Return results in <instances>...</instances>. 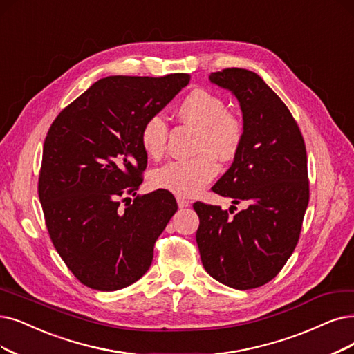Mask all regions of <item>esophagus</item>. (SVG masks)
Returning a JSON list of instances; mask_svg holds the SVG:
<instances>
[{
  "label": "esophagus",
  "instance_id": "esophagus-1",
  "mask_svg": "<svg viewBox=\"0 0 354 354\" xmlns=\"http://www.w3.org/2000/svg\"><path fill=\"white\" fill-rule=\"evenodd\" d=\"M177 205H178L180 209H185V207L190 206V202L186 201V199H183V197H177Z\"/></svg>",
  "mask_w": 354,
  "mask_h": 354
}]
</instances>
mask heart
Masks as SVG:
<instances>
[{"mask_svg": "<svg viewBox=\"0 0 354 354\" xmlns=\"http://www.w3.org/2000/svg\"><path fill=\"white\" fill-rule=\"evenodd\" d=\"M180 122L196 128L194 157L174 160L155 169L153 186L177 196L192 197L218 174V162L232 160L241 148L244 124L236 115L226 111L221 97L206 90H193L176 107ZM140 145L151 158H161L167 149L168 126L161 116L148 118L140 128Z\"/></svg>", "mask_w": 354, "mask_h": 354, "instance_id": "1", "label": "heart"}]
</instances>
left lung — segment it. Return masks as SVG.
<instances>
[{
	"label": "left lung",
	"instance_id": "8db88e82",
	"mask_svg": "<svg viewBox=\"0 0 354 354\" xmlns=\"http://www.w3.org/2000/svg\"><path fill=\"white\" fill-rule=\"evenodd\" d=\"M209 80L236 97L244 124L241 148L212 190L248 206L231 216L235 206L196 202V243L212 277L247 290L276 277L298 244L309 202L306 149L289 109L256 73L228 68Z\"/></svg>",
	"mask_w": 354,
	"mask_h": 354
}]
</instances>
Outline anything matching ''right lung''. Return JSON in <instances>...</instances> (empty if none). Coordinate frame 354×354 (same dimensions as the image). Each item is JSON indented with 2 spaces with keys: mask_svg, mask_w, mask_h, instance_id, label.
Here are the masks:
<instances>
[{
  "mask_svg": "<svg viewBox=\"0 0 354 354\" xmlns=\"http://www.w3.org/2000/svg\"><path fill=\"white\" fill-rule=\"evenodd\" d=\"M189 81V74L106 77L53 120L44 145L39 199L56 251L82 285L119 290L148 272L155 241L177 202L162 189L124 207L120 202L142 183L148 160L139 139L144 122Z\"/></svg>",
  "mask_w": 354,
  "mask_h": 354,
  "instance_id": "1",
  "label": "right lung"
}]
</instances>
